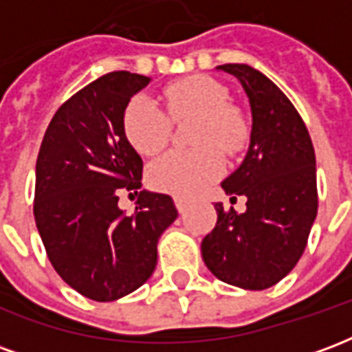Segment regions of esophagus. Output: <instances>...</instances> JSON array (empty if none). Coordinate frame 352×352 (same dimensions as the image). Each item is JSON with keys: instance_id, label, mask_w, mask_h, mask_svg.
I'll return each instance as SVG.
<instances>
[{"instance_id": "34e87169", "label": "esophagus", "mask_w": 352, "mask_h": 352, "mask_svg": "<svg viewBox=\"0 0 352 352\" xmlns=\"http://www.w3.org/2000/svg\"><path fill=\"white\" fill-rule=\"evenodd\" d=\"M175 207H177V211L179 213L183 214L186 209H188V199H184V198H175Z\"/></svg>"}]
</instances>
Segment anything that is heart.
Masks as SVG:
<instances>
[{
  "label": "heart",
  "instance_id": "b5f03b06",
  "mask_svg": "<svg viewBox=\"0 0 352 352\" xmlns=\"http://www.w3.org/2000/svg\"><path fill=\"white\" fill-rule=\"evenodd\" d=\"M166 110L146 96H133L124 109L122 128L130 145L143 156H154L168 146L173 122L196 116L192 143L198 148L171 151L148 166L153 188L179 198H190L224 173V158L243 153L251 141V120L230 101L228 88L209 75H190L164 88Z\"/></svg>",
  "mask_w": 352,
  "mask_h": 352
}]
</instances>
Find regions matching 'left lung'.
I'll return each instance as SVG.
<instances>
[{
	"mask_svg": "<svg viewBox=\"0 0 352 352\" xmlns=\"http://www.w3.org/2000/svg\"><path fill=\"white\" fill-rule=\"evenodd\" d=\"M219 69L237 77L251 101L249 153L222 183L226 194L247 198V211L217 204L201 256L224 283L264 290L287 277L305 251L318 207L315 151L292 101L264 73L247 64Z\"/></svg>",
	"mask_w": 352,
	"mask_h": 352,
	"instance_id": "1",
	"label": "left lung"
}]
</instances>
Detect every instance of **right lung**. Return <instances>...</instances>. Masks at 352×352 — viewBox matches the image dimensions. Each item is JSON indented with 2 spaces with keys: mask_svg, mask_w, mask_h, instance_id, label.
Instances as JSON below:
<instances>
[{
  "mask_svg": "<svg viewBox=\"0 0 352 352\" xmlns=\"http://www.w3.org/2000/svg\"><path fill=\"white\" fill-rule=\"evenodd\" d=\"M148 77L111 72L60 105L35 166L34 217L50 264L85 298L115 302L153 275L162 232L177 219L168 194L141 188L143 160L124 135V109ZM131 196V194H130Z\"/></svg>",
  "mask_w": 352,
  "mask_h": 352,
  "instance_id": "obj_1",
  "label": "right lung"
}]
</instances>
